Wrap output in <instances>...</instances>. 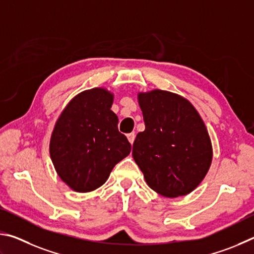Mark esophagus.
<instances>
[{
  "mask_svg": "<svg viewBox=\"0 0 254 254\" xmlns=\"http://www.w3.org/2000/svg\"><path fill=\"white\" fill-rule=\"evenodd\" d=\"M135 137H136L135 132H130V134H128V135H127V138H128V140H129V143H130V144L134 143Z\"/></svg>",
  "mask_w": 254,
  "mask_h": 254,
  "instance_id": "esophagus-1",
  "label": "esophagus"
}]
</instances>
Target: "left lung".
<instances>
[{
	"label": "left lung",
	"instance_id": "1",
	"mask_svg": "<svg viewBox=\"0 0 254 254\" xmlns=\"http://www.w3.org/2000/svg\"><path fill=\"white\" fill-rule=\"evenodd\" d=\"M145 130L132 145V157L148 186L166 197L192 192L205 177L212 145L196 109L175 93H139Z\"/></svg>",
	"mask_w": 254,
	"mask_h": 254
}]
</instances>
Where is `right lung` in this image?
I'll return each instance as SVG.
<instances>
[{
	"instance_id": "add662e5",
	"label": "right lung",
	"mask_w": 254,
	"mask_h": 254,
	"mask_svg": "<svg viewBox=\"0 0 254 254\" xmlns=\"http://www.w3.org/2000/svg\"><path fill=\"white\" fill-rule=\"evenodd\" d=\"M113 101L105 89L86 90L69 102L56 123L50 156L60 179L75 192L99 188L130 153L131 145L110 110Z\"/></svg>"
}]
</instances>
